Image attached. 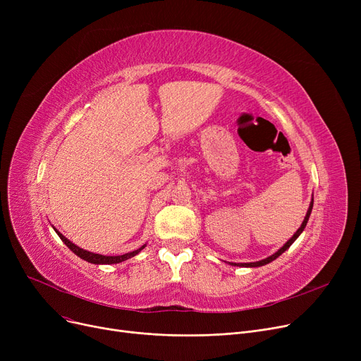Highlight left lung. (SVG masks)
Wrapping results in <instances>:
<instances>
[{
  "mask_svg": "<svg viewBox=\"0 0 361 361\" xmlns=\"http://www.w3.org/2000/svg\"><path fill=\"white\" fill-rule=\"evenodd\" d=\"M312 209H313V196H312V202H310V204H309V209H307V214H306V216H305V221H302V224L300 225V228L294 233V235L282 245V247L278 250V252H275L274 255H271L269 257H267V259H262V260H259V262H250V263H233V262H228L231 267H241V268H257V267H263V264H268V263H271L272 260H275L278 256H281L283 252L286 250H288L290 249V245L300 237V234L305 231V228H306V225H307V221H309V218H310V214H312Z\"/></svg>",
  "mask_w": 361,
  "mask_h": 361,
  "instance_id": "left-lung-1",
  "label": "left lung"
}]
</instances>
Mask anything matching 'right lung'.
<instances>
[{
    "label": "right lung",
    "instance_id": "right-lung-1",
    "mask_svg": "<svg viewBox=\"0 0 361 361\" xmlns=\"http://www.w3.org/2000/svg\"><path fill=\"white\" fill-rule=\"evenodd\" d=\"M54 228V226H52ZM55 230V228H54ZM55 233L59 234V237L63 240V243L67 245V247L74 253V255H78L80 259H83V260H86V262H89V263H93V264H112V263H121V262H124V260H127V259H130V257H133V256H136V255H139L145 247H146V244L145 245H142L140 249H137V250H135V252H130V253H126V255H121V256H104V255H98V253H92V252H87V250H85V249H80L79 245H75L74 243H71L68 238H66L59 230H55Z\"/></svg>",
    "mask_w": 361,
    "mask_h": 361
}]
</instances>
